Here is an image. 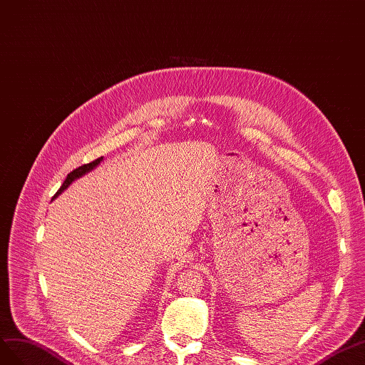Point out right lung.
<instances>
[{"mask_svg": "<svg viewBox=\"0 0 365 365\" xmlns=\"http://www.w3.org/2000/svg\"><path fill=\"white\" fill-rule=\"evenodd\" d=\"M101 160H102V158H99V159H96V160H93V162H90V163L82 165V166H79V168H76V170H73V171L67 175V179L64 180V183H62V186H61V188L58 190V192L55 194V197H56L58 194H61L62 191H64L73 180L78 179V177H81L82 174H86V173H88L90 170L95 168V166H96L98 163H101ZM55 197H53V199H55Z\"/></svg>", "mask_w": 365, "mask_h": 365, "instance_id": "obj_1", "label": "right lung"}]
</instances>
